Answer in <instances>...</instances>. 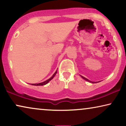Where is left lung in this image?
<instances>
[{"mask_svg": "<svg viewBox=\"0 0 126 126\" xmlns=\"http://www.w3.org/2000/svg\"><path fill=\"white\" fill-rule=\"evenodd\" d=\"M81 76V77L82 79H84V80H86V81H88V82H92V83H93V84H94V83H96V82H93V81H90V80H88V79H86V78H85V77H83V76ZM98 82H99V81H98Z\"/></svg>", "mask_w": 126, "mask_h": 126, "instance_id": "1", "label": "left lung"}]
</instances>
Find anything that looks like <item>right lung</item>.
Instances as JSON below:
<instances>
[{
  "label": "right lung",
  "instance_id": "add662e5",
  "mask_svg": "<svg viewBox=\"0 0 126 126\" xmlns=\"http://www.w3.org/2000/svg\"><path fill=\"white\" fill-rule=\"evenodd\" d=\"M57 72V70H56V72H55V73H54V74H53V75L52 76H51L50 79H48V80L42 82H40V83H38V84H32V85H35V86H40V85H46V84H47L48 82H49L51 80H52V79H53V77H54L55 76V75H56Z\"/></svg>",
  "mask_w": 126,
  "mask_h": 126
}]
</instances>
